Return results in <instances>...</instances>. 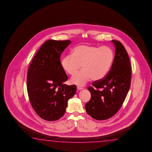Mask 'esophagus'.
<instances>
[{"instance_id":"esophagus-1","label":"esophagus","mask_w":152,"mask_h":152,"mask_svg":"<svg viewBox=\"0 0 152 152\" xmlns=\"http://www.w3.org/2000/svg\"><path fill=\"white\" fill-rule=\"evenodd\" d=\"M83 88L82 87H79V86H77V90H83Z\"/></svg>"}]
</instances>
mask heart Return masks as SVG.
Returning a JSON list of instances; mask_svg holds the SVG:
<instances>
[{
  "mask_svg": "<svg viewBox=\"0 0 152 152\" xmlns=\"http://www.w3.org/2000/svg\"><path fill=\"white\" fill-rule=\"evenodd\" d=\"M113 59V52L108 47L80 45L73 48L72 55L64 57L61 64L65 72L71 75L75 74L82 65L83 69L71 77V83L83 86L91 79L99 81L105 77Z\"/></svg>",
  "mask_w": 152,
  "mask_h": 152,
  "instance_id": "1",
  "label": "heart"
}]
</instances>
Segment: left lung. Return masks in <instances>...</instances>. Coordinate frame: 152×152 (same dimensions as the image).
<instances>
[{"instance_id":"1","label":"left lung","mask_w":152,"mask_h":152,"mask_svg":"<svg viewBox=\"0 0 152 152\" xmlns=\"http://www.w3.org/2000/svg\"><path fill=\"white\" fill-rule=\"evenodd\" d=\"M115 57L111 69L102 80L92 83L88 89L90 100L85 105L87 113L97 120L111 118L121 108L131 84V68L129 56L122 44L112 40Z\"/></svg>"}]
</instances>
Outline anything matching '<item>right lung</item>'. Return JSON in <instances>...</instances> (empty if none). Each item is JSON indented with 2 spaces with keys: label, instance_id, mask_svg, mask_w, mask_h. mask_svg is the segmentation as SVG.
Segmentation results:
<instances>
[{
  "label": "right lung",
  "instance_id": "add662e5",
  "mask_svg": "<svg viewBox=\"0 0 152 152\" xmlns=\"http://www.w3.org/2000/svg\"><path fill=\"white\" fill-rule=\"evenodd\" d=\"M70 40H49L39 49L27 74V90L31 105L41 118L54 121L62 118L67 102L77 91L75 85L64 83L67 76L60 56Z\"/></svg>",
  "mask_w": 152,
  "mask_h": 152
}]
</instances>
